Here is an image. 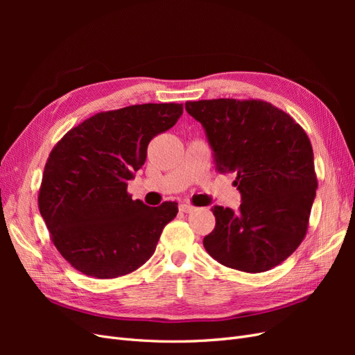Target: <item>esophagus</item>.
Here are the masks:
<instances>
[{
  "mask_svg": "<svg viewBox=\"0 0 355 355\" xmlns=\"http://www.w3.org/2000/svg\"><path fill=\"white\" fill-rule=\"evenodd\" d=\"M179 210H180V211H184V213H191V211H194V210H196V207H194V206H191V204L184 202V204H180V206H179Z\"/></svg>",
  "mask_w": 355,
  "mask_h": 355,
  "instance_id": "34e87169",
  "label": "esophagus"
}]
</instances>
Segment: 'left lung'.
I'll list each match as a JSON object with an SVG mask.
<instances>
[{
	"instance_id": "left-lung-1",
	"label": "left lung",
	"mask_w": 355,
	"mask_h": 355,
	"mask_svg": "<svg viewBox=\"0 0 355 355\" xmlns=\"http://www.w3.org/2000/svg\"><path fill=\"white\" fill-rule=\"evenodd\" d=\"M206 128L219 173L234 171L240 211L214 206L204 249L232 270L257 274L280 265L305 239L315 198L314 154L292 116L259 99L187 102Z\"/></svg>"
}]
</instances>
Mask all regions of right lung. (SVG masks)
<instances>
[{"mask_svg":"<svg viewBox=\"0 0 355 355\" xmlns=\"http://www.w3.org/2000/svg\"><path fill=\"white\" fill-rule=\"evenodd\" d=\"M182 103H144L96 114L51 149L38 191L50 239L75 270L101 280L136 271L155 252L178 202L148 207L127 182L151 139L173 127Z\"/></svg>","mask_w":355,"mask_h":355,"instance_id":"add662e5","label":"right lung"}]
</instances>
